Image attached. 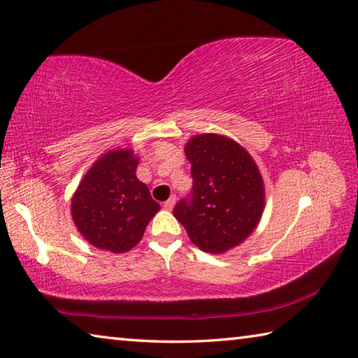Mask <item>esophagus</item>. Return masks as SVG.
Instances as JSON below:
<instances>
[{
    "label": "esophagus",
    "instance_id": "esophagus-1",
    "mask_svg": "<svg viewBox=\"0 0 358 358\" xmlns=\"http://www.w3.org/2000/svg\"><path fill=\"white\" fill-rule=\"evenodd\" d=\"M175 203H177V197L172 196V197L169 199L167 201H164V210H167V211H172V210H173V206H175Z\"/></svg>",
    "mask_w": 358,
    "mask_h": 358
}]
</instances>
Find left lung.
<instances>
[{"instance_id": "1", "label": "left lung", "mask_w": 358, "mask_h": 358, "mask_svg": "<svg viewBox=\"0 0 358 358\" xmlns=\"http://www.w3.org/2000/svg\"><path fill=\"white\" fill-rule=\"evenodd\" d=\"M194 180L189 199L173 216L200 250L224 253L249 238L264 211V183L257 162L224 134H196L186 142Z\"/></svg>"}]
</instances>
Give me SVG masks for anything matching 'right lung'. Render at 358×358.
Wrapping results in <instances>:
<instances>
[{"label": "right lung", "instance_id": "obj_1", "mask_svg": "<svg viewBox=\"0 0 358 358\" xmlns=\"http://www.w3.org/2000/svg\"><path fill=\"white\" fill-rule=\"evenodd\" d=\"M138 164L139 158L131 148L103 153L71 197L75 227L96 249L113 253L131 250L159 211L147 185L136 177Z\"/></svg>", "mask_w": 358, "mask_h": 358}]
</instances>
